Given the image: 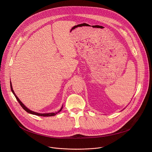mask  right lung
Wrapping results in <instances>:
<instances>
[{"label": "right lung", "mask_w": 152, "mask_h": 152, "mask_svg": "<svg viewBox=\"0 0 152 152\" xmlns=\"http://www.w3.org/2000/svg\"><path fill=\"white\" fill-rule=\"evenodd\" d=\"M10 86H11V91L12 92L13 94L14 95V96L15 97L17 100L18 102V103H20V104L21 105V106L23 107V109L25 110V111H26L27 113H29V114H33V115H38V116H41V117H50V116H54L56 114H57L58 113H59L60 111H61L62 109V107H63V105L62 106V107H61V109L58 111V112H56V113H44V114H41V113H36V112H34V111H32L31 110H30L29 109H28V108L22 103L21 102L20 99L18 98V97L16 96V94H15L14 90H13V88H12V84H11V82H10Z\"/></svg>", "instance_id": "1"}]
</instances>
